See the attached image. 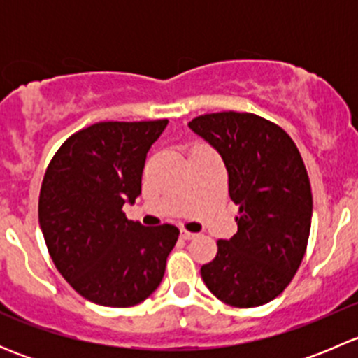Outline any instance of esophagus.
I'll use <instances>...</instances> for the list:
<instances>
[{"mask_svg":"<svg viewBox=\"0 0 358 358\" xmlns=\"http://www.w3.org/2000/svg\"><path fill=\"white\" fill-rule=\"evenodd\" d=\"M180 236H182V239H185V241H190V239H196V237H197V234H192V232H189V230H182V234H180Z\"/></svg>","mask_w":358,"mask_h":358,"instance_id":"obj_1","label":"esophagus"}]
</instances>
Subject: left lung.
Returning <instances> with one entry per match:
<instances>
[{"mask_svg": "<svg viewBox=\"0 0 358 358\" xmlns=\"http://www.w3.org/2000/svg\"><path fill=\"white\" fill-rule=\"evenodd\" d=\"M189 126L220 152L239 206L237 234L216 243L202 280L230 306L265 305L289 286L308 244L312 189L301 154L280 126L251 112L204 114Z\"/></svg>", "mask_w": 358, "mask_h": 358, "instance_id": "8db88e82", "label": "left lung"}]
</instances>
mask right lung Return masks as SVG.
Here are the masks:
<instances>
[{
	"label": "right lung",
	"instance_id": "right-lung-1",
	"mask_svg": "<svg viewBox=\"0 0 358 358\" xmlns=\"http://www.w3.org/2000/svg\"><path fill=\"white\" fill-rule=\"evenodd\" d=\"M166 124L96 122L69 136L46 168L38 204L46 248L72 289L96 305L149 298L178 241L175 225L143 227L122 213L142 192L147 152Z\"/></svg>",
	"mask_w": 358,
	"mask_h": 358
}]
</instances>
